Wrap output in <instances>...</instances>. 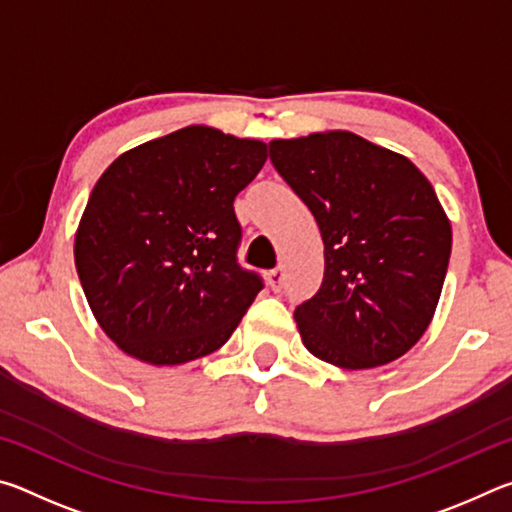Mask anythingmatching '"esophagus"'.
<instances>
[{
    "label": "esophagus",
    "mask_w": 512,
    "mask_h": 512,
    "mask_svg": "<svg viewBox=\"0 0 512 512\" xmlns=\"http://www.w3.org/2000/svg\"><path fill=\"white\" fill-rule=\"evenodd\" d=\"M266 280H268V287H271L273 291H280L282 284H284L282 266H277V268H273V271H268L266 273Z\"/></svg>",
    "instance_id": "obj_1"
}]
</instances>
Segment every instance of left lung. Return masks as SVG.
Here are the masks:
<instances>
[{
    "instance_id": "1",
    "label": "left lung",
    "mask_w": 512,
    "mask_h": 512,
    "mask_svg": "<svg viewBox=\"0 0 512 512\" xmlns=\"http://www.w3.org/2000/svg\"><path fill=\"white\" fill-rule=\"evenodd\" d=\"M268 155L325 244L320 289L293 311L305 348L348 370L402 357L431 323L452 255L431 183L348 131L273 140Z\"/></svg>"
}]
</instances>
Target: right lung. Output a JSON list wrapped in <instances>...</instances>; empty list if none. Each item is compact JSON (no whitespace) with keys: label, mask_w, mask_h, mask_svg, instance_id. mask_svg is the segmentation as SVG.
Returning <instances> with one entry per match:
<instances>
[{"label":"right lung","mask_w":512,"mask_h":512,"mask_svg":"<svg viewBox=\"0 0 512 512\" xmlns=\"http://www.w3.org/2000/svg\"><path fill=\"white\" fill-rule=\"evenodd\" d=\"M264 162V142L187 126L103 171L74 259L94 318L126 354L178 366L230 339L264 289L237 259L232 205Z\"/></svg>","instance_id":"1"}]
</instances>
